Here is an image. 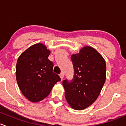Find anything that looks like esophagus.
Returning <instances> with one entry per match:
<instances>
[{
  "label": "esophagus",
  "instance_id": "1",
  "mask_svg": "<svg viewBox=\"0 0 126 126\" xmlns=\"http://www.w3.org/2000/svg\"><path fill=\"white\" fill-rule=\"evenodd\" d=\"M59 76H60L61 79L63 80V77H64V73H63H63H61L60 74V75H59Z\"/></svg>",
  "mask_w": 126,
  "mask_h": 126
}]
</instances>
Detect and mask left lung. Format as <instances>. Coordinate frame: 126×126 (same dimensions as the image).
Returning a JSON list of instances; mask_svg holds the SVG:
<instances>
[{"label":"left lung","instance_id":"obj_1","mask_svg":"<svg viewBox=\"0 0 126 126\" xmlns=\"http://www.w3.org/2000/svg\"><path fill=\"white\" fill-rule=\"evenodd\" d=\"M74 78L71 82H63L65 97L72 109L81 110L98 98L106 79V63L94 48L85 46L71 56Z\"/></svg>","mask_w":126,"mask_h":126}]
</instances>
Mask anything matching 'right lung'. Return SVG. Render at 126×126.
Wrapping results in <instances>:
<instances>
[{
	"instance_id": "right-lung-1",
	"label": "right lung",
	"mask_w": 126,
	"mask_h": 126,
	"mask_svg": "<svg viewBox=\"0 0 126 126\" xmlns=\"http://www.w3.org/2000/svg\"><path fill=\"white\" fill-rule=\"evenodd\" d=\"M50 50L42 43L30 47L17 59L16 77L23 95L32 102L43 100L51 92L54 84L61 81L53 72V63L48 57Z\"/></svg>"
}]
</instances>
